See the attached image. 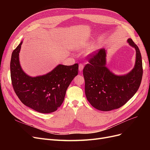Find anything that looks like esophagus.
Wrapping results in <instances>:
<instances>
[{"instance_id":"34e87169","label":"esophagus","mask_w":150,"mask_h":150,"mask_svg":"<svg viewBox=\"0 0 150 150\" xmlns=\"http://www.w3.org/2000/svg\"><path fill=\"white\" fill-rule=\"evenodd\" d=\"M84 68V64H79V70L80 71H82Z\"/></svg>"}]
</instances>
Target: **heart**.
<instances>
[{
    "mask_svg": "<svg viewBox=\"0 0 150 150\" xmlns=\"http://www.w3.org/2000/svg\"><path fill=\"white\" fill-rule=\"evenodd\" d=\"M86 48H87V47H86V46H83L80 47V49H82V50H84V49H86Z\"/></svg>",
    "mask_w": 150,
    "mask_h": 150,
    "instance_id": "heart-1",
    "label": "heart"
}]
</instances>
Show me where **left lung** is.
Here are the masks:
<instances>
[{"instance_id": "left-lung-1", "label": "left lung", "mask_w": 150, "mask_h": 150, "mask_svg": "<svg viewBox=\"0 0 150 150\" xmlns=\"http://www.w3.org/2000/svg\"><path fill=\"white\" fill-rule=\"evenodd\" d=\"M128 42L136 49L133 69L126 75L117 76L106 67V51L89 54V64L83 69L85 94L89 103L98 110L108 111L120 108L137 92L142 82L143 64L138 47L131 39Z\"/></svg>"}]
</instances>
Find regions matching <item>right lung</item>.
<instances>
[{"mask_svg":"<svg viewBox=\"0 0 150 150\" xmlns=\"http://www.w3.org/2000/svg\"><path fill=\"white\" fill-rule=\"evenodd\" d=\"M22 42L13 50L11 60V77L13 90L21 101L41 112L55 111L64 101L66 90L78 74V64H59L49 73L37 77L27 75L19 62Z\"/></svg>","mask_w":150,"mask_h":150,"instance_id":"add662e5","label":"right lung"}]
</instances>
